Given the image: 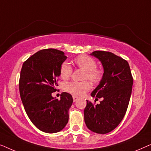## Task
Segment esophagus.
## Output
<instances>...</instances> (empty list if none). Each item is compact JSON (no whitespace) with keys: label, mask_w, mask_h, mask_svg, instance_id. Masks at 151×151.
I'll return each instance as SVG.
<instances>
[{"label":"esophagus","mask_w":151,"mask_h":151,"mask_svg":"<svg viewBox=\"0 0 151 151\" xmlns=\"http://www.w3.org/2000/svg\"><path fill=\"white\" fill-rule=\"evenodd\" d=\"M73 102H76V101L78 100V98L76 96H73Z\"/></svg>","instance_id":"obj_1"}]
</instances>
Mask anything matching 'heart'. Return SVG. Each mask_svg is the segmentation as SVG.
Here are the masks:
<instances>
[{"instance_id":"b5f03b06","label":"heart","mask_w":151,"mask_h":151,"mask_svg":"<svg viewBox=\"0 0 151 151\" xmlns=\"http://www.w3.org/2000/svg\"><path fill=\"white\" fill-rule=\"evenodd\" d=\"M74 63L76 67L85 71L84 76V80H89L92 83L98 84L102 79L103 71L100 68L97 67L96 60L87 55H80L74 59ZM73 73L71 66L67 62L62 64L60 74L63 80H68ZM66 91L76 96H82L90 90L91 84L88 81L71 82L66 83L64 86Z\"/></svg>"}]
</instances>
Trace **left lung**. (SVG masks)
<instances>
[{"label":"left lung","instance_id":"8db88e82","mask_svg":"<svg viewBox=\"0 0 151 151\" xmlns=\"http://www.w3.org/2000/svg\"><path fill=\"white\" fill-rule=\"evenodd\" d=\"M101 61L104 74L92 97L102 98L99 104L86 101L84 122L91 131L105 134L114 130L122 120L131 98L133 78L126 60L114 53L96 51L91 54Z\"/></svg>","mask_w":151,"mask_h":151}]
</instances>
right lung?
<instances>
[{"label": "right lung", "instance_id": "add662e5", "mask_svg": "<svg viewBox=\"0 0 151 151\" xmlns=\"http://www.w3.org/2000/svg\"><path fill=\"white\" fill-rule=\"evenodd\" d=\"M67 58L58 49H42L24 61L20 71L19 91L24 110L32 122L45 133L60 131L69 120L71 95L62 93L60 100L51 96L56 91L60 69Z\"/></svg>", "mask_w": 151, "mask_h": 151}]
</instances>
